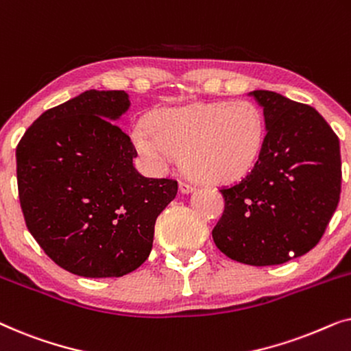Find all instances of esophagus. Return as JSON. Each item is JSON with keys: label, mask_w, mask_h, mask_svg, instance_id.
Here are the masks:
<instances>
[{"label": "esophagus", "mask_w": 351, "mask_h": 351, "mask_svg": "<svg viewBox=\"0 0 351 351\" xmlns=\"http://www.w3.org/2000/svg\"><path fill=\"white\" fill-rule=\"evenodd\" d=\"M179 186H180V191H182V193H190V191H193V190H195V185L189 184V182H180Z\"/></svg>", "instance_id": "34e87169"}]
</instances>
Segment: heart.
Wrapping results in <instances>:
<instances>
[{
  "label": "heart",
  "mask_w": 351,
  "mask_h": 351,
  "mask_svg": "<svg viewBox=\"0 0 351 351\" xmlns=\"http://www.w3.org/2000/svg\"><path fill=\"white\" fill-rule=\"evenodd\" d=\"M131 138L153 169L166 171L184 153L190 176L222 184L252 169L263 148L265 124L254 104L222 100L160 110L152 124H134Z\"/></svg>",
  "instance_id": "b5f03b06"
}]
</instances>
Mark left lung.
<instances>
[{"instance_id":"8db88e82","label":"left lung","mask_w":351,"mask_h":351,"mask_svg":"<svg viewBox=\"0 0 351 351\" xmlns=\"http://www.w3.org/2000/svg\"><path fill=\"white\" fill-rule=\"evenodd\" d=\"M263 107L265 141L251 172L222 189L215 246L232 261L278 265L319 243L337 209L339 137L313 107L271 90H252Z\"/></svg>"}]
</instances>
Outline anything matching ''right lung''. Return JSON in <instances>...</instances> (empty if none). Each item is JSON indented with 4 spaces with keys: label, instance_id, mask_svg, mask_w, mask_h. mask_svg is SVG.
<instances>
[{
    "label": "right lung",
    "instance_id": "add662e5",
    "mask_svg": "<svg viewBox=\"0 0 351 351\" xmlns=\"http://www.w3.org/2000/svg\"><path fill=\"white\" fill-rule=\"evenodd\" d=\"M124 90H86L41 114L16 150L19 201L32 237L64 270L119 278L150 256L156 217L176 198L172 179L134 167L131 137L110 119Z\"/></svg>",
    "mask_w": 351,
    "mask_h": 351
}]
</instances>
